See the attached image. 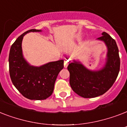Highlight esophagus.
Masks as SVG:
<instances>
[{"mask_svg": "<svg viewBox=\"0 0 127 127\" xmlns=\"http://www.w3.org/2000/svg\"><path fill=\"white\" fill-rule=\"evenodd\" d=\"M68 62H69L68 60L67 59L64 60V68L67 67L68 64Z\"/></svg>", "mask_w": 127, "mask_h": 127, "instance_id": "obj_1", "label": "esophagus"}]
</instances>
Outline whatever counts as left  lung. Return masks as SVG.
<instances>
[{
	"mask_svg": "<svg viewBox=\"0 0 127 127\" xmlns=\"http://www.w3.org/2000/svg\"><path fill=\"white\" fill-rule=\"evenodd\" d=\"M97 39L104 43L107 54L104 65L100 69L87 68L79 61L69 63L70 85L72 90L84 98L101 95L106 92L116 80L120 70V58L115 41L106 32Z\"/></svg>",
	"mask_w": 127,
	"mask_h": 127,
	"instance_id": "obj_1",
	"label": "left lung"
}]
</instances>
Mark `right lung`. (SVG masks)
I'll list each match as a JSON object with an SVG mask.
<instances>
[{
	"instance_id": "obj_1",
	"label": "right lung",
	"mask_w": 127,
	"mask_h": 127,
	"mask_svg": "<svg viewBox=\"0 0 127 127\" xmlns=\"http://www.w3.org/2000/svg\"><path fill=\"white\" fill-rule=\"evenodd\" d=\"M30 30L19 36L11 46L9 53V72L16 88L29 99L43 100L53 94L55 82L64 67V61L49 62L39 66L31 65L23 55L22 43L30 32H41Z\"/></svg>"
}]
</instances>
